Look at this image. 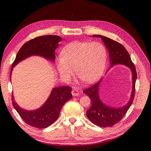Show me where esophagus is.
<instances>
[{
    "mask_svg": "<svg viewBox=\"0 0 151 151\" xmlns=\"http://www.w3.org/2000/svg\"><path fill=\"white\" fill-rule=\"evenodd\" d=\"M71 93H72V95L74 96V97H78V96L79 95V91H78V89H73Z\"/></svg>",
    "mask_w": 151,
    "mask_h": 151,
    "instance_id": "obj_1",
    "label": "esophagus"
}]
</instances>
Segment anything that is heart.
<instances>
[{
	"label": "heart",
	"instance_id": "obj_1",
	"mask_svg": "<svg viewBox=\"0 0 151 151\" xmlns=\"http://www.w3.org/2000/svg\"><path fill=\"white\" fill-rule=\"evenodd\" d=\"M107 60L105 47L99 42L74 41L63 48L56 67L61 76L69 81L76 75L86 84L95 82L103 73Z\"/></svg>",
	"mask_w": 151,
	"mask_h": 151
}]
</instances>
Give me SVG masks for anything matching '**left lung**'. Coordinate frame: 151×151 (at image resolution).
Wrapping results in <instances>:
<instances>
[{"label":"left lung","mask_w":151,"mask_h":151,"mask_svg":"<svg viewBox=\"0 0 151 151\" xmlns=\"http://www.w3.org/2000/svg\"><path fill=\"white\" fill-rule=\"evenodd\" d=\"M91 37H100L103 41L108 50L110 57V68L121 64L130 69L132 75V89L129 101L127 104L122 107L115 108L104 104L99 97V87L102 80L91 86L90 88L83 91L91 99V106L86 111V115L93 123L101 127H111L119 122L126 114L133 102L135 92V84L137 78V73L134 64L131 60L130 56L126 49L119 43L110 38L100 36L93 35Z\"/></svg>","instance_id":"1"}]
</instances>
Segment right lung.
Returning <instances> with one entry per match:
<instances>
[{
  "instance_id": "right-lung-1",
  "label": "right lung",
  "mask_w": 151,
  "mask_h": 151,
  "mask_svg": "<svg viewBox=\"0 0 151 151\" xmlns=\"http://www.w3.org/2000/svg\"><path fill=\"white\" fill-rule=\"evenodd\" d=\"M62 38L58 36L47 35L37 37L24 43L19 50L12 64L10 78L13 68L21 61L31 56H40L54 62L55 50ZM11 81V79H10ZM69 86H59L54 88L46 102L35 110H26L21 108L14 101L12 95V104L20 117L25 123L37 129H45L49 127L58 118L63 104L72 98Z\"/></svg>"
}]
</instances>
